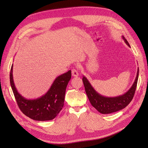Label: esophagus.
<instances>
[{
  "instance_id": "esophagus-1",
  "label": "esophagus",
  "mask_w": 148,
  "mask_h": 148,
  "mask_svg": "<svg viewBox=\"0 0 148 148\" xmlns=\"http://www.w3.org/2000/svg\"><path fill=\"white\" fill-rule=\"evenodd\" d=\"M72 76L74 77H77L79 76V72H78V71L76 69H73L72 70Z\"/></svg>"
}]
</instances>
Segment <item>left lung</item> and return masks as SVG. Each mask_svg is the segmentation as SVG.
<instances>
[{
	"mask_svg": "<svg viewBox=\"0 0 148 148\" xmlns=\"http://www.w3.org/2000/svg\"><path fill=\"white\" fill-rule=\"evenodd\" d=\"M122 38L124 40L125 42L130 47L129 43L124 36H122ZM138 77H139V68L137 70L136 79L130 88L123 95L114 97H108L100 95L93 88L89 81L84 76H83V82L88 98L92 106L102 114H110L120 111L129 104L136 92Z\"/></svg>",
	"mask_w": 148,
	"mask_h": 148,
	"instance_id": "1",
	"label": "left lung"
}]
</instances>
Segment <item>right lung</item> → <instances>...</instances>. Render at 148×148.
<instances>
[{
  "label": "right lung",
  "instance_id": "1",
  "mask_svg": "<svg viewBox=\"0 0 148 148\" xmlns=\"http://www.w3.org/2000/svg\"><path fill=\"white\" fill-rule=\"evenodd\" d=\"M12 65L10 83L19 108L25 115L36 121L54 119L62 109L67 84L71 78V71L58 76L45 95L35 99H27L18 93L14 85Z\"/></svg>",
  "mask_w": 148,
  "mask_h": 148
}]
</instances>
